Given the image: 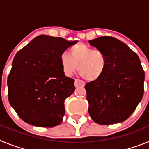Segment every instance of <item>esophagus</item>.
Returning <instances> with one entry per match:
<instances>
[{
    "instance_id": "1",
    "label": "esophagus",
    "mask_w": 149,
    "mask_h": 149,
    "mask_svg": "<svg viewBox=\"0 0 149 149\" xmlns=\"http://www.w3.org/2000/svg\"><path fill=\"white\" fill-rule=\"evenodd\" d=\"M74 86H75V87H79V86H85V83H84V81H81V80L76 79L75 81H74Z\"/></svg>"
}]
</instances>
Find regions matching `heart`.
I'll return each instance as SVG.
<instances>
[{"instance_id":"heart-1","label":"heart","mask_w":149,"mask_h":149,"mask_svg":"<svg viewBox=\"0 0 149 149\" xmlns=\"http://www.w3.org/2000/svg\"><path fill=\"white\" fill-rule=\"evenodd\" d=\"M69 55L63 53L60 61L63 73L66 76L72 75L77 70L82 77L88 81H95L102 76L107 67L104 54L84 44L73 46Z\"/></svg>"}]
</instances>
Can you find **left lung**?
Instances as JSON below:
<instances>
[{"instance_id":"8db88e82","label":"left lung","mask_w":149,"mask_h":149,"mask_svg":"<svg viewBox=\"0 0 149 149\" xmlns=\"http://www.w3.org/2000/svg\"><path fill=\"white\" fill-rule=\"evenodd\" d=\"M89 43L107 59L102 76L85 86L89 116L99 125L124 122L143 98L145 72L140 60L127 45L111 36H101Z\"/></svg>"}]
</instances>
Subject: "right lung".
Returning <instances> with one entry per match:
<instances>
[{
  "label": "right lung",
  "instance_id": "obj_1",
  "mask_svg": "<svg viewBox=\"0 0 149 149\" xmlns=\"http://www.w3.org/2000/svg\"><path fill=\"white\" fill-rule=\"evenodd\" d=\"M77 42L39 35L17 52L7 78L8 99L22 120L42 127L63 122L64 101L75 86L63 73L60 57Z\"/></svg>",
  "mask_w": 149,
  "mask_h": 149
}]
</instances>
